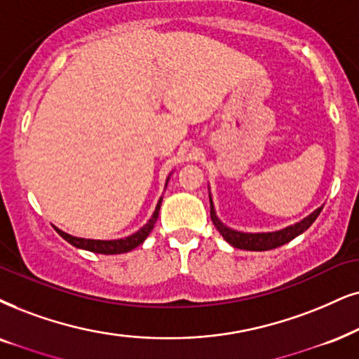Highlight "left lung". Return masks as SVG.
<instances>
[{"instance_id": "left-lung-1", "label": "left lung", "mask_w": 359, "mask_h": 359, "mask_svg": "<svg viewBox=\"0 0 359 359\" xmlns=\"http://www.w3.org/2000/svg\"><path fill=\"white\" fill-rule=\"evenodd\" d=\"M321 208L323 207H320L318 210H315L311 215H308L306 219L298 222V224L287 226V229L280 230V232H271V233H243V232H237V230L229 229V226H225L219 219H217L212 201H210V219L213 222V225H215V229L220 232L222 237H224L230 245H233L235 248L263 252V250H271V248L281 247V245L288 243L290 240H293L294 237H298V235L305 232L308 226L316 220V217L320 215Z\"/></svg>"}]
</instances>
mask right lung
<instances>
[{
    "label": "right lung",
    "mask_w": 359,
    "mask_h": 359,
    "mask_svg": "<svg viewBox=\"0 0 359 359\" xmlns=\"http://www.w3.org/2000/svg\"><path fill=\"white\" fill-rule=\"evenodd\" d=\"M161 203H162V198L158 201L157 207H156V212H154L152 219L147 222L146 225L142 226V229L139 230V232H135L134 235H130V237H126V238H119V240H90V238H78V237H72V235H67L62 232V230L56 229V232L61 235L62 238L67 240L71 245H74V247L78 248H84V250H89V252H94V253H104V255H116V253H124V252H130L133 248L139 247L140 243L144 242V240L147 238V235L152 232L154 225H156L157 222V217H158V210H161Z\"/></svg>",
    "instance_id": "obj_1"
}]
</instances>
